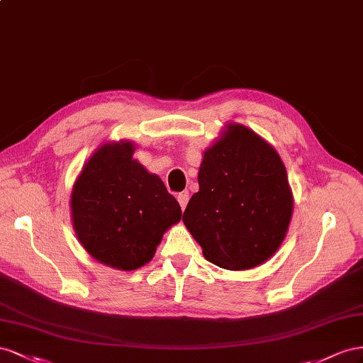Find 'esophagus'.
<instances>
[{
	"label": "esophagus",
	"mask_w": 363,
	"mask_h": 363,
	"mask_svg": "<svg viewBox=\"0 0 363 363\" xmlns=\"http://www.w3.org/2000/svg\"><path fill=\"white\" fill-rule=\"evenodd\" d=\"M189 199H190V196H189L187 191H184V193H179V194H178V202H179V205H181L182 211L185 210V206H187Z\"/></svg>",
	"instance_id": "34e87169"
}]
</instances>
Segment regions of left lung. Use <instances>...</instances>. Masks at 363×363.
Instances as JSON below:
<instances>
[{"label":"left lung","instance_id":"left-lung-1","mask_svg":"<svg viewBox=\"0 0 363 363\" xmlns=\"http://www.w3.org/2000/svg\"><path fill=\"white\" fill-rule=\"evenodd\" d=\"M199 191L182 220L213 264L246 271L281 246L294 213V194L278 152L252 129L226 124L203 152Z\"/></svg>","mask_w":363,"mask_h":363}]
</instances>
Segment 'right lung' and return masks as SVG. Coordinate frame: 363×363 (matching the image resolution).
Here are the masks:
<instances>
[{
	"instance_id": "1",
	"label": "right lung",
	"mask_w": 363,
	"mask_h": 363,
	"mask_svg": "<svg viewBox=\"0 0 363 363\" xmlns=\"http://www.w3.org/2000/svg\"><path fill=\"white\" fill-rule=\"evenodd\" d=\"M132 141H108L91 155L71 191L72 228L84 250L118 271L147 264L181 206L160 176L133 158Z\"/></svg>"
}]
</instances>
